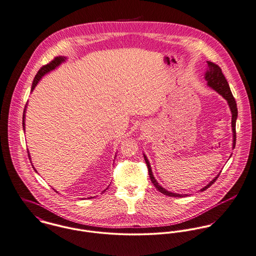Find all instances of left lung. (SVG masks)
<instances>
[{
  "mask_svg": "<svg viewBox=\"0 0 256 256\" xmlns=\"http://www.w3.org/2000/svg\"><path fill=\"white\" fill-rule=\"evenodd\" d=\"M206 62H208V70L206 71L204 79L208 82V86L210 88H212V90H214L223 98L227 101V103H228V105L230 107V110H231V114H232V122L231 124H232V132H233V149H234L235 145H236V118H238V108H236V100H235L232 92H231L229 84H228L227 80L225 79V77H224V75H223V73L221 71V68L216 64H214V62H210V61H206ZM143 156H144V160L146 162V164L148 166V172H149L150 179H151L152 183L154 184V186L157 188L158 191H160L164 195L170 196V197L181 198L188 196V195H182V194L172 193V192H170V191L166 190L164 188H162L158 183L156 178L153 176L150 162H149L148 158L146 157V155L143 154ZM219 174H218L217 176L214 177L206 186H204L202 189H200V191H204L208 187H210L216 182V180L219 176Z\"/></svg>",
  "mask_w": 256,
  "mask_h": 256,
  "instance_id": "obj_1",
  "label": "left lung"
}]
</instances>
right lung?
I'll use <instances>...</instances> for the list:
<instances>
[{
    "label": "right lung",
    "mask_w": 256,
    "mask_h": 256,
    "mask_svg": "<svg viewBox=\"0 0 256 256\" xmlns=\"http://www.w3.org/2000/svg\"><path fill=\"white\" fill-rule=\"evenodd\" d=\"M65 60H66V58H64V56H58V58H56L52 62H50L48 64L42 66V67L40 69L39 71H38V73H37V75L35 76V78H34L33 84H32V88H31V92L34 90V88H35V86H37V84L39 82L40 80L42 79L46 74H48V73H50V71H52V70H54L56 68H58L61 63L65 62ZM26 107H27V106H25V109H24V112H23V118H22V120H22L23 130H25V113H26ZM27 152H28L29 160H31L29 151H27ZM31 164H32V162H31ZM32 166H33V164H32ZM33 168L35 170L34 166H33ZM35 172H37V170H35ZM54 191H56V190H54ZM104 191H106V190H104ZM104 191H103V192H104ZM103 192H102V193H103Z\"/></svg>",
    "instance_id": "obj_1"
}]
</instances>
